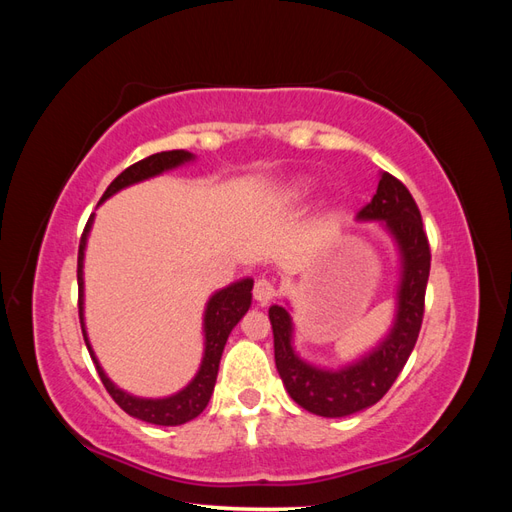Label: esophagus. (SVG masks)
<instances>
[{"instance_id":"esophagus-1","label":"esophagus","mask_w":512,"mask_h":512,"mask_svg":"<svg viewBox=\"0 0 512 512\" xmlns=\"http://www.w3.org/2000/svg\"><path fill=\"white\" fill-rule=\"evenodd\" d=\"M275 294H277V290H275L273 282L265 280V277H260V280H256V284H254V299L260 305H267L271 299H275Z\"/></svg>"}]
</instances>
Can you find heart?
Wrapping results in <instances>:
<instances>
[{"mask_svg": "<svg viewBox=\"0 0 512 512\" xmlns=\"http://www.w3.org/2000/svg\"><path fill=\"white\" fill-rule=\"evenodd\" d=\"M312 192H314V181H299L288 190V198L290 200H303Z\"/></svg>", "mask_w": 512, "mask_h": 512, "instance_id": "b5f03b06", "label": "heart"}]
</instances>
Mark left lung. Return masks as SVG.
Listing matches in <instances>:
<instances>
[{
	"mask_svg": "<svg viewBox=\"0 0 512 512\" xmlns=\"http://www.w3.org/2000/svg\"><path fill=\"white\" fill-rule=\"evenodd\" d=\"M356 222H378L391 237L399 262L393 322L374 348L346 365H316L294 348L290 303L269 307L275 365L286 391L303 410L324 418L350 416L378 404L404 369L423 322L431 254L421 211L406 185L380 173L378 190L356 213Z\"/></svg>",
	"mask_w": 512,
	"mask_h": 512,
	"instance_id": "obj_1",
	"label": "left lung"
}]
</instances>
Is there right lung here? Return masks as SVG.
Instances as JSON below:
<instances>
[{"label": "right lung", "mask_w": 512, "mask_h": 512, "mask_svg": "<svg viewBox=\"0 0 512 512\" xmlns=\"http://www.w3.org/2000/svg\"><path fill=\"white\" fill-rule=\"evenodd\" d=\"M196 156L185 149H173V151H162V153H153V156L132 164L130 168L123 170V173L108 185L102 200L98 207L115 196L117 192L130 188L134 183H141L153 177H160L162 173H168V170H175L179 166H185L194 162ZM96 213L91 215L85 232L81 237L79 245V318H81V329L87 350L91 354V361L96 363V369L100 374L102 384L106 386V391L111 393V397L117 401V406L128 412L130 416L138 418V421H145L151 425H162V427H177L192 421L200 412H203L209 404V399L213 395V386L215 380H218V369H220V359L224 346L228 342L230 331L237 327V322L247 314V309L252 305V288L254 280L252 277H243V280L232 282L220 290H215L209 301L205 303V312H203V359H200L198 371L194 378L183 386L181 391L166 395V397H138L128 391H123L121 386H117L111 378L106 376L104 367L100 365L98 356L91 348L89 335H87V324H85V250H87V239L91 226H94Z\"/></svg>", "instance_id": "obj_1"}]
</instances>
